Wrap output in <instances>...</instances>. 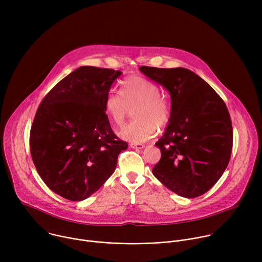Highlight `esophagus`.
Instances as JSON below:
<instances>
[{"mask_svg":"<svg viewBox=\"0 0 262 262\" xmlns=\"http://www.w3.org/2000/svg\"><path fill=\"white\" fill-rule=\"evenodd\" d=\"M130 147H132V148H135V149H143V148H144V145H143V144H134V143H132V144H130Z\"/></svg>","mask_w":262,"mask_h":262,"instance_id":"1","label":"esophagus"}]
</instances>
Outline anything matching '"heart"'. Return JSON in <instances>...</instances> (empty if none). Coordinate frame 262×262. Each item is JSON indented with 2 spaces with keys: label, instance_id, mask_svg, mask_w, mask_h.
I'll list each match as a JSON object with an SVG mask.
<instances>
[{
  "label": "heart",
  "instance_id": "obj_1",
  "mask_svg": "<svg viewBox=\"0 0 262 262\" xmlns=\"http://www.w3.org/2000/svg\"><path fill=\"white\" fill-rule=\"evenodd\" d=\"M135 110V120L119 130V136L132 143H142L152 138L159 127H165L171 117L169 101L161 95L160 87L142 77H129L122 82L121 94L110 90L103 100L107 117L121 125L130 110Z\"/></svg>",
  "mask_w": 262,
  "mask_h": 262
}]
</instances>
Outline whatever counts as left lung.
<instances>
[{
  "instance_id": "obj_1",
  "label": "left lung",
  "mask_w": 262,
  "mask_h": 262,
  "mask_svg": "<svg viewBox=\"0 0 262 262\" xmlns=\"http://www.w3.org/2000/svg\"><path fill=\"white\" fill-rule=\"evenodd\" d=\"M146 77L171 96V117L156 143L161 160L154 175L172 192L196 198L210 190L228 166L233 130L219 94L189 69L141 66Z\"/></svg>"
}]
</instances>
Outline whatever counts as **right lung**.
<instances>
[{"mask_svg": "<svg viewBox=\"0 0 262 262\" xmlns=\"http://www.w3.org/2000/svg\"><path fill=\"white\" fill-rule=\"evenodd\" d=\"M121 71L82 66L43 98L30 132L37 172L56 194L81 201L114 173L127 148L111 128L103 100Z\"/></svg>", "mask_w": 262, "mask_h": 262, "instance_id": "right-lung-1", "label": "right lung"}]
</instances>
